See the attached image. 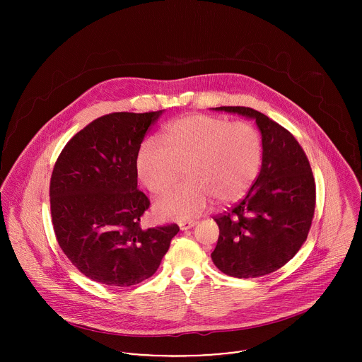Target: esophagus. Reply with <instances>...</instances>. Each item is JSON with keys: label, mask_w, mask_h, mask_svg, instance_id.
<instances>
[{"label": "esophagus", "mask_w": 362, "mask_h": 362, "mask_svg": "<svg viewBox=\"0 0 362 362\" xmlns=\"http://www.w3.org/2000/svg\"><path fill=\"white\" fill-rule=\"evenodd\" d=\"M195 224H197V223L192 221V220H191V221H180V223H178V226H180V228H181L182 231H187V230L192 228Z\"/></svg>", "instance_id": "obj_1"}]
</instances>
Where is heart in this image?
<instances>
[{"label": "heart", "mask_w": 362, "mask_h": 362, "mask_svg": "<svg viewBox=\"0 0 362 362\" xmlns=\"http://www.w3.org/2000/svg\"><path fill=\"white\" fill-rule=\"evenodd\" d=\"M164 139L167 146L156 138L146 139L136 156L138 177L155 194L167 189L175 181L180 165L188 163V181L156 201L161 217L188 220L201 214L211 198L237 201L258 177L262 138L247 121L191 114L170 122Z\"/></svg>", "instance_id": "1"}]
</instances>
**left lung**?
Masks as SVG:
<instances>
[{"label": "left lung", "instance_id": "8db88e82", "mask_svg": "<svg viewBox=\"0 0 362 362\" xmlns=\"http://www.w3.org/2000/svg\"><path fill=\"white\" fill-rule=\"evenodd\" d=\"M216 110L255 118L263 153L248 194L213 217L220 234L211 260L228 276L260 277L294 258L308 237L316 204L310 160L293 134L267 115L243 105Z\"/></svg>", "mask_w": 362, "mask_h": 362}]
</instances>
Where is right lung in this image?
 I'll return each instance as SVG.
<instances>
[{"label":"right lung","instance_id":"1","mask_svg":"<svg viewBox=\"0 0 362 362\" xmlns=\"http://www.w3.org/2000/svg\"><path fill=\"white\" fill-rule=\"evenodd\" d=\"M161 114L99 117L68 141L54 164L55 238L71 263L100 284L129 287L153 276L180 231L174 223L141 226L151 201L138 189L136 156Z\"/></svg>","mask_w":362,"mask_h":362}]
</instances>
